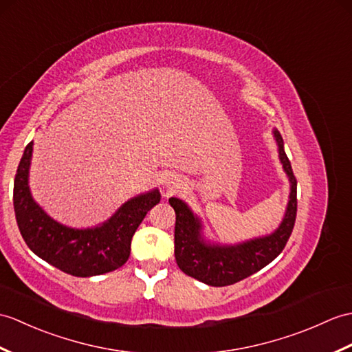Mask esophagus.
Returning a JSON list of instances; mask_svg holds the SVG:
<instances>
[{
    "mask_svg": "<svg viewBox=\"0 0 352 352\" xmlns=\"http://www.w3.org/2000/svg\"><path fill=\"white\" fill-rule=\"evenodd\" d=\"M163 186H165L168 190L173 192V190L178 189V187L182 186V184H179V179L177 177L169 175V177H165V179H163Z\"/></svg>",
    "mask_w": 352,
    "mask_h": 352,
    "instance_id": "obj_1",
    "label": "esophagus"
}]
</instances>
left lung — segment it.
Instances as JSON below:
<instances>
[{
	"instance_id": "obj_1",
	"label": "left lung",
	"mask_w": 352,
	"mask_h": 352,
	"mask_svg": "<svg viewBox=\"0 0 352 352\" xmlns=\"http://www.w3.org/2000/svg\"><path fill=\"white\" fill-rule=\"evenodd\" d=\"M274 136L279 145L283 169L291 182V195L283 222L272 235L239 246H210L201 239L199 220L193 216L189 207L177 198L169 199L175 210V261L187 276L210 287H228L259 272L287 246L297 217V179L283 150V139L277 130H274Z\"/></svg>"
}]
</instances>
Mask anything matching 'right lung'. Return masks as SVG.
<instances>
[{"mask_svg":"<svg viewBox=\"0 0 352 352\" xmlns=\"http://www.w3.org/2000/svg\"><path fill=\"white\" fill-rule=\"evenodd\" d=\"M31 153L32 142L25 146L13 187L16 222L27 246L46 263L78 277L109 273L124 265L135 231L160 202L159 190L130 199L99 228L72 230L55 222L32 201L28 189Z\"/></svg>","mask_w":352,"mask_h":352,"instance_id":"add662e5","label":"right lung"}]
</instances>
